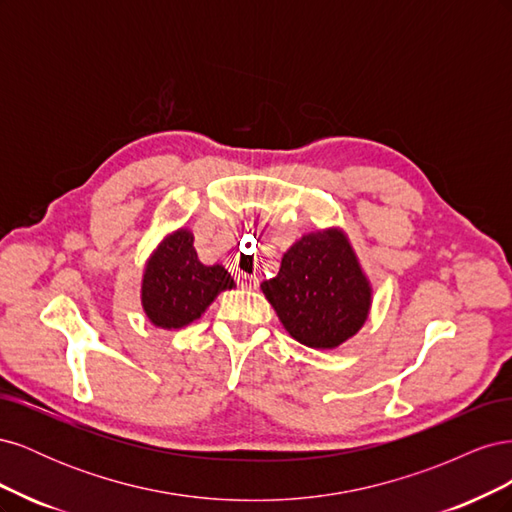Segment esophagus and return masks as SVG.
Masks as SVG:
<instances>
[{
    "label": "esophagus",
    "instance_id": "34e87169",
    "mask_svg": "<svg viewBox=\"0 0 512 512\" xmlns=\"http://www.w3.org/2000/svg\"><path fill=\"white\" fill-rule=\"evenodd\" d=\"M235 280H237V284L241 286V288H256L258 286V280L254 275H247V273H243V271H239L237 275H235Z\"/></svg>",
    "mask_w": 512,
    "mask_h": 512
}]
</instances>
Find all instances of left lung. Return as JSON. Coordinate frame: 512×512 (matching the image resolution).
<instances>
[{"mask_svg": "<svg viewBox=\"0 0 512 512\" xmlns=\"http://www.w3.org/2000/svg\"><path fill=\"white\" fill-rule=\"evenodd\" d=\"M260 290L288 335L316 350H333L359 333L374 301V286L339 226L305 232Z\"/></svg>", "mask_w": 512, "mask_h": 512, "instance_id": "1", "label": "left lung"}]
</instances>
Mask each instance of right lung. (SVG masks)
I'll return each mask as SVG.
<instances>
[{
	"label": "right lung",
	"instance_id": "1",
	"mask_svg": "<svg viewBox=\"0 0 512 512\" xmlns=\"http://www.w3.org/2000/svg\"><path fill=\"white\" fill-rule=\"evenodd\" d=\"M235 280L222 265L198 260L190 228L170 230L145 260L141 305L153 327L177 331L205 314V309Z\"/></svg>",
	"mask_w": 512,
	"mask_h": 512
}]
</instances>
